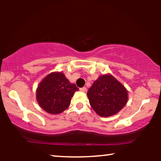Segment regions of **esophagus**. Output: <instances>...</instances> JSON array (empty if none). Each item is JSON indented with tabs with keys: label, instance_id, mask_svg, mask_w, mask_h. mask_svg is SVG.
Segmentation results:
<instances>
[{
	"label": "esophagus",
	"instance_id": "esophagus-1",
	"mask_svg": "<svg viewBox=\"0 0 161 161\" xmlns=\"http://www.w3.org/2000/svg\"><path fill=\"white\" fill-rule=\"evenodd\" d=\"M80 92H85L86 91V87L80 88Z\"/></svg>",
	"mask_w": 161,
	"mask_h": 161
}]
</instances>
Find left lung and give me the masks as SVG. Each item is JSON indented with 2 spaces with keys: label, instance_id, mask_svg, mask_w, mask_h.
<instances>
[{
  "label": "left lung",
  "instance_id": "1",
  "mask_svg": "<svg viewBox=\"0 0 161 161\" xmlns=\"http://www.w3.org/2000/svg\"><path fill=\"white\" fill-rule=\"evenodd\" d=\"M90 105L99 116H113L127 102V92L124 86L111 75L99 77L87 92Z\"/></svg>",
  "mask_w": 161,
  "mask_h": 161
}]
</instances>
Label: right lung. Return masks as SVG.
Wrapping results in <instances>:
<instances>
[{
    "mask_svg": "<svg viewBox=\"0 0 161 161\" xmlns=\"http://www.w3.org/2000/svg\"><path fill=\"white\" fill-rule=\"evenodd\" d=\"M78 90V88L70 83L62 72H53L39 83L36 100L46 112L58 114L69 107L74 93Z\"/></svg>",
    "mask_w": 161,
    "mask_h": 161,
    "instance_id": "obj_1",
    "label": "right lung"
}]
</instances>
